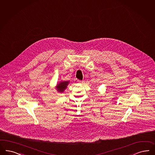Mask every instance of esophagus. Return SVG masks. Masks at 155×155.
<instances>
[{
	"mask_svg": "<svg viewBox=\"0 0 155 155\" xmlns=\"http://www.w3.org/2000/svg\"><path fill=\"white\" fill-rule=\"evenodd\" d=\"M78 82H79V83H82V82H83V81H81V80H78Z\"/></svg>",
	"mask_w": 155,
	"mask_h": 155,
	"instance_id": "1",
	"label": "esophagus"
}]
</instances>
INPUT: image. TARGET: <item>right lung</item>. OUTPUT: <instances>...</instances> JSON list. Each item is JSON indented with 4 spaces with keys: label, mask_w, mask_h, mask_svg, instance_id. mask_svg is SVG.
I'll return each instance as SVG.
<instances>
[{
    "label": "right lung",
    "mask_w": 155,
    "mask_h": 155,
    "mask_svg": "<svg viewBox=\"0 0 155 155\" xmlns=\"http://www.w3.org/2000/svg\"><path fill=\"white\" fill-rule=\"evenodd\" d=\"M69 81H63L60 82L57 86V90L58 92H63L64 90L67 88V86L68 84Z\"/></svg>",
    "instance_id": "1"
}]
</instances>
